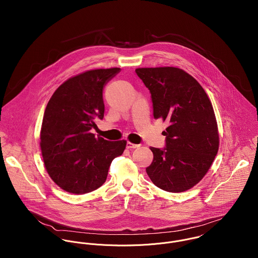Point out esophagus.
Returning <instances> with one entry per match:
<instances>
[{
  "instance_id": "esophagus-1",
  "label": "esophagus",
  "mask_w": 258,
  "mask_h": 258,
  "mask_svg": "<svg viewBox=\"0 0 258 258\" xmlns=\"http://www.w3.org/2000/svg\"><path fill=\"white\" fill-rule=\"evenodd\" d=\"M127 149H135V148H139L140 147V145L139 144H133V143H131V142H127Z\"/></svg>"
}]
</instances>
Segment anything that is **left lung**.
I'll return each mask as SVG.
<instances>
[{"mask_svg": "<svg viewBox=\"0 0 258 258\" xmlns=\"http://www.w3.org/2000/svg\"><path fill=\"white\" fill-rule=\"evenodd\" d=\"M137 75L151 92L154 118L167 121L166 148L151 147L146 169L153 184L182 192L198 184L210 170L220 145L212 102L202 85L179 68H141Z\"/></svg>", "mask_w": 258, "mask_h": 258, "instance_id": "1", "label": "left lung"}]
</instances>
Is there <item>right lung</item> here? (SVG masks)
Returning <instances> with one entry per match:
<instances>
[{
	"mask_svg": "<svg viewBox=\"0 0 258 258\" xmlns=\"http://www.w3.org/2000/svg\"><path fill=\"white\" fill-rule=\"evenodd\" d=\"M119 68L87 71L66 80L50 97L42 118L39 145L47 174L60 188L90 192L106 181L111 162L127 141L95 137L91 129L104 116L102 90Z\"/></svg>",
	"mask_w": 258,
	"mask_h": 258,
	"instance_id": "1",
	"label": "right lung"
}]
</instances>
